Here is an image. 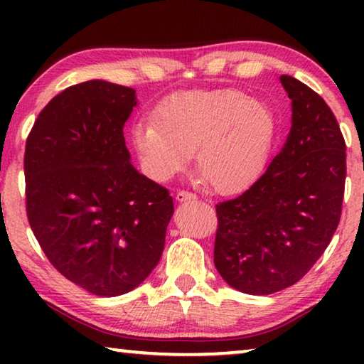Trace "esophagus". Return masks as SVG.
<instances>
[{"instance_id":"34e87169","label":"esophagus","mask_w":364,"mask_h":364,"mask_svg":"<svg viewBox=\"0 0 364 364\" xmlns=\"http://www.w3.org/2000/svg\"><path fill=\"white\" fill-rule=\"evenodd\" d=\"M175 197H176L178 202H188V200H194L196 194L189 193V191H178Z\"/></svg>"}]
</instances>
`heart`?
<instances>
[{
    "mask_svg": "<svg viewBox=\"0 0 364 364\" xmlns=\"http://www.w3.org/2000/svg\"><path fill=\"white\" fill-rule=\"evenodd\" d=\"M152 117L130 128L144 173L168 181L196 149L197 170L221 194L237 193L260 175L276 134L269 106L237 90L184 91L164 100Z\"/></svg>",
    "mask_w": 364,
    "mask_h": 364,
    "instance_id": "heart-1",
    "label": "heart"
}]
</instances>
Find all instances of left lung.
Wrapping results in <instances>:
<instances>
[{
	"instance_id": "left-lung-1",
	"label": "left lung",
	"mask_w": 364,
	"mask_h": 364,
	"mask_svg": "<svg viewBox=\"0 0 364 364\" xmlns=\"http://www.w3.org/2000/svg\"><path fill=\"white\" fill-rule=\"evenodd\" d=\"M292 127L264 173L217 205L213 263L228 284L268 295L295 284L324 254L337 230L347 175L341 127L321 96L281 75Z\"/></svg>"
}]
</instances>
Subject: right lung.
Segmentation results:
<instances>
[{
    "instance_id": "add662e5",
    "label": "right lung",
    "mask_w": 364,
    "mask_h": 364,
    "mask_svg": "<svg viewBox=\"0 0 364 364\" xmlns=\"http://www.w3.org/2000/svg\"><path fill=\"white\" fill-rule=\"evenodd\" d=\"M128 86L90 80L54 96L26 143L30 228L48 260L86 291L115 297L157 267L173 215L167 189L130 164Z\"/></svg>"
}]
</instances>
